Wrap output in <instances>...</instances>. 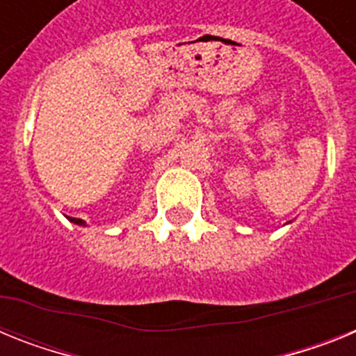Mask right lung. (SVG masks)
<instances>
[{"label": "right lung", "mask_w": 356, "mask_h": 356, "mask_svg": "<svg viewBox=\"0 0 356 356\" xmlns=\"http://www.w3.org/2000/svg\"><path fill=\"white\" fill-rule=\"evenodd\" d=\"M67 219L71 222H74V225H78V226H87V225H85L83 219H76V217H67Z\"/></svg>", "instance_id": "obj_1"}]
</instances>
